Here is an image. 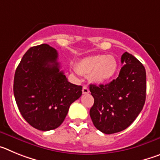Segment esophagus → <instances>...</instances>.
Segmentation results:
<instances>
[{
    "label": "esophagus",
    "mask_w": 160,
    "mask_h": 160,
    "mask_svg": "<svg viewBox=\"0 0 160 160\" xmlns=\"http://www.w3.org/2000/svg\"><path fill=\"white\" fill-rule=\"evenodd\" d=\"M89 92H90V90H89L88 87H86V86H84V87H82V93H83V94H88Z\"/></svg>",
    "instance_id": "esophagus-1"
}]
</instances>
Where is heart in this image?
<instances>
[{
    "label": "heart",
    "mask_w": 160,
    "mask_h": 160,
    "mask_svg": "<svg viewBox=\"0 0 160 160\" xmlns=\"http://www.w3.org/2000/svg\"><path fill=\"white\" fill-rule=\"evenodd\" d=\"M118 65L112 55H93L79 60L75 70L82 75H89L90 81L98 84L105 83L114 77Z\"/></svg>",
    "instance_id": "heart-1"
}]
</instances>
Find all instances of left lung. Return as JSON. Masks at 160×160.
I'll list each match as a JSON object with an SVG mask.
<instances>
[{
	"instance_id": "8db88e82",
	"label": "left lung",
	"mask_w": 160,
	"mask_h": 160,
	"mask_svg": "<svg viewBox=\"0 0 160 160\" xmlns=\"http://www.w3.org/2000/svg\"><path fill=\"white\" fill-rule=\"evenodd\" d=\"M118 77L106 85H90L94 102L90 115L94 127L104 134L128 128L142 111L146 100V70L142 63L125 52Z\"/></svg>"
}]
</instances>
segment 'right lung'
Masks as SVG:
<instances>
[{"label":"right lung","mask_w":160,"mask_h":160,"mask_svg":"<svg viewBox=\"0 0 160 160\" xmlns=\"http://www.w3.org/2000/svg\"><path fill=\"white\" fill-rule=\"evenodd\" d=\"M58 58L57 50L47 44L31 47L14 75L13 93L20 112L40 131L58 128L82 93V86L68 82Z\"/></svg>","instance_id":"obj_1"}]
</instances>
